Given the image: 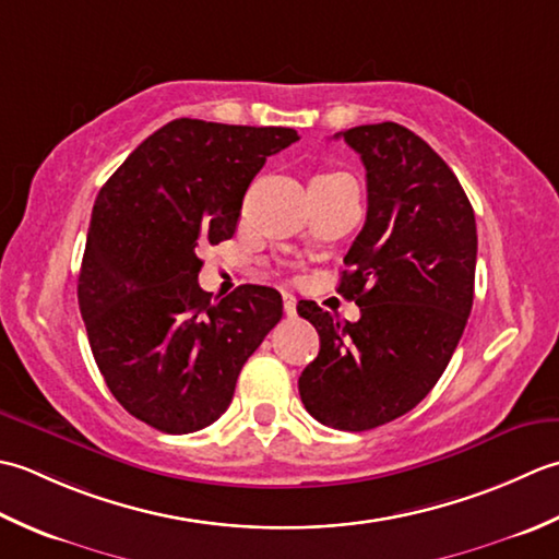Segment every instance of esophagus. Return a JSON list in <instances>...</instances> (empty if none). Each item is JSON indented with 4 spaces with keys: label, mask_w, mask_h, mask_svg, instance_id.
Here are the masks:
<instances>
[{
    "label": "esophagus",
    "mask_w": 559,
    "mask_h": 559,
    "mask_svg": "<svg viewBox=\"0 0 559 559\" xmlns=\"http://www.w3.org/2000/svg\"><path fill=\"white\" fill-rule=\"evenodd\" d=\"M282 301H284V313H287L289 318H294L296 316V296L289 294V292H284L282 294Z\"/></svg>",
    "instance_id": "obj_1"
}]
</instances>
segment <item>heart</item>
<instances>
[{"label":"heart","instance_id":"b5f03b06","mask_svg":"<svg viewBox=\"0 0 559 559\" xmlns=\"http://www.w3.org/2000/svg\"><path fill=\"white\" fill-rule=\"evenodd\" d=\"M333 176H345V174H321V176H316V178H333Z\"/></svg>","mask_w":559,"mask_h":559}]
</instances>
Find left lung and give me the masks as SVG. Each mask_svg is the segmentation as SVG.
<instances>
[{
	"label": "left lung",
	"instance_id": "8db88e82",
	"mask_svg": "<svg viewBox=\"0 0 559 559\" xmlns=\"http://www.w3.org/2000/svg\"><path fill=\"white\" fill-rule=\"evenodd\" d=\"M335 136L367 168V222L337 287L361 316L340 321L299 301L321 335L299 393L321 425L367 431L409 413L447 369L473 309L477 229L459 178L423 136L397 122Z\"/></svg>",
	"mask_w": 559,
	"mask_h": 559
}]
</instances>
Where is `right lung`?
<instances>
[{"label":"right lung","instance_id":"1","mask_svg":"<svg viewBox=\"0 0 559 559\" xmlns=\"http://www.w3.org/2000/svg\"><path fill=\"white\" fill-rule=\"evenodd\" d=\"M299 140L292 128L178 118L100 188L79 272V309L116 401L166 435L229 407L248 357L280 323L282 296L243 284L202 292L200 248L231 238L250 180Z\"/></svg>","mask_w":559,"mask_h":559}]
</instances>
